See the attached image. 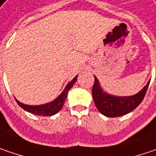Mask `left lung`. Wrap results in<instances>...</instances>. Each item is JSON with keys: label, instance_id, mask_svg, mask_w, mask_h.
I'll return each instance as SVG.
<instances>
[{"label": "left lung", "instance_id": "obj_1", "mask_svg": "<svg viewBox=\"0 0 156 156\" xmlns=\"http://www.w3.org/2000/svg\"><path fill=\"white\" fill-rule=\"evenodd\" d=\"M94 79V85L91 92L95 105L103 115L111 118L125 115L134 110L143 100L150 82L149 80L143 89L135 95L128 97H117L105 93L101 89L98 78L95 76Z\"/></svg>", "mask_w": 156, "mask_h": 156}]
</instances>
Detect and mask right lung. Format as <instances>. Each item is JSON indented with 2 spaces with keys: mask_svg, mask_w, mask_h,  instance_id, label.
Segmentation results:
<instances>
[{
  "mask_svg": "<svg viewBox=\"0 0 156 156\" xmlns=\"http://www.w3.org/2000/svg\"><path fill=\"white\" fill-rule=\"evenodd\" d=\"M77 78H78V76H76L70 83H68V85L65 86V90L63 91V92L55 100L51 101L50 103L39 105H28L21 103L17 99H16V100L17 104L20 105L23 109H24L27 112H30L32 114L38 115V116H52V115L58 113L62 109V107L64 106L65 99L67 98L68 91H70V89L74 85L76 80H77Z\"/></svg>",
  "mask_w": 156,
  "mask_h": 156,
  "instance_id": "1",
  "label": "right lung"
}]
</instances>
